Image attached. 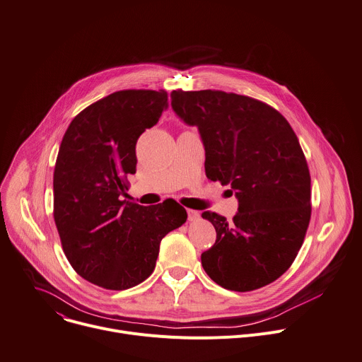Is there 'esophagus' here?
Segmentation results:
<instances>
[{
	"label": "esophagus",
	"instance_id": "1",
	"mask_svg": "<svg viewBox=\"0 0 362 362\" xmlns=\"http://www.w3.org/2000/svg\"><path fill=\"white\" fill-rule=\"evenodd\" d=\"M201 218V214L198 211H193V209H187V219L189 221H198Z\"/></svg>",
	"mask_w": 362,
	"mask_h": 362
}]
</instances>
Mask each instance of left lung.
Listing matches in <instances>:
<instances>
[{
    "label": "left lung",
    "mask_w": 362,
    "mask_h": 362,
    "mask_svg": "<svg viewBox=\"0 0 362 362\" xmlns=\"http://www.w3.org/2000/svg\"><path fill=\"white\" fill-rule=\"evenodd\" d=\"M170 98L199 129L206 177L231 185L238 199L231 222L202 214L216 231L201 255L204 270L234 291L273 283L298 255L312 214L309 168L293 128L273 107L233 92L177 89Z\"/></svg>",
    "instance_id": "left-lung-1"
}]
</instances>
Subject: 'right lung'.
Masks as SVG:
<instances>
[{
	"mask_svg": "<svg viewBox=\"0 0 362 362\" xmlns=\"http://www.w3.org/2000/svg\"><path fill=\"white\" fill-rule=\"evenodd\" d=\"M168 108L166 90L125 89L81 111L63 136L53 173V216L63 252L85 280L125 290L154 270L161 240L186 222L176 201L125 202L136 144Z\"/></svg>",
	"mask_w": 362,
	"mask_h": 362,
	"instance_id": "obj_1",
	"label": "right lung"
}]
</instances>
